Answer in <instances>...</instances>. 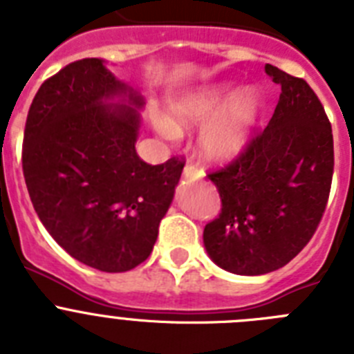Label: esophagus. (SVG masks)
Masks as SVG:
<instances>
[{"instance_id": "esophagus-1", "label": "esophagus", "mask_w": 354, "mask_h": 354, "mask_svg": "<svg viewBox=\"0 0 354 354\" xmlns=\"http://www.w3.org/2000/svg\"><path fill=\"white\" fill-rule=\"evenodd\" d=\"M184 177H186L187 180H200L202 179V174H200V170L195 165L187 162L186 167H184Z\"/></svg>"}]
</instances>
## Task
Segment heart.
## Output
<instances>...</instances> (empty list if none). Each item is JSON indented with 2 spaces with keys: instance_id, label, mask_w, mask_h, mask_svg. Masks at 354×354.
Listing matches in <instances>:
<instances>
[{
  "instance_id": "obj_1",
  "label": "heart",
  "mask_w": 354,
  "mask_h": 354,
  "mask_svg": "<svg viewBox=\"0 0 354 354\" xmlns=\"http://www.w3.org/2000/svg\"><path fill=\"white\" fill-rule=\"evenodd\" d=\"M228 92V84H212L184 93L170 102L167 118H156V126L165 136L175 138L183 131L202 126L214 114L200 133V154L211 162L230 161L245 149L261 101L255 90L245 88L234 93L221 110Z\"/></svg>"
}]
</instances>
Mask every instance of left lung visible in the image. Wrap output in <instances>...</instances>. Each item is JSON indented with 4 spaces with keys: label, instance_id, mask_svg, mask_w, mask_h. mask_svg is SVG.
I'll list each match as a JSON object with an SVG mask.
<instances>
[{
    "label": "left lung",
    "instance_id": "left-lung-1",
    "mask_svg": "<svg viewBox=\"0 0 354 354\" xmlns=\"http://www.w3.org/2000/svg\"><path fill=\"white\" fill-rule=\"evenodd\" d=\"M282 86L270 124L225 168L209 171L221 212L204 228L216 264L236 274L271 273L312 239L333 177V134L305 80L266 64Z\"/></svg>",
    "mask_w": 354,
    "mask_h": 354
}]
</instances>
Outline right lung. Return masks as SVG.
<instances>
[{
    "instance_id": "right-lung-1",
    "label": "right lung",
    "mask_w": 354,
    "mask_h": 354,
    "mask_svg": "<svg viewBox=\"0 0 354 354\" xmlns=\"http://www.w3.org/2000/svg\"><path fill=\"white\" fill-rule=\"evenodd\" d=\"M142 106L104 62L83 58L44 81L24 127V180L40 221L71 257L106 273L149 257L184 168L136 154Z\"/></svg>"
}]
</instances>
